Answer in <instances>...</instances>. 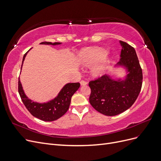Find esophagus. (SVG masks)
Here are the masks:
<instances>
[{
  "label": "esophagus",
  "mask_w": 161,
  "mask_h": 161,
  "mask_svg": "<svg viewBox=\"0 0 161 161\" xmlns=\"http://www.w3.org/2000/svg\"><path fill=\"white\" fill-rule=\"evenodd\" d=\"M87 81H84V80H81V81H80V84H81V86H86V85H87Z\"/></svg>",
  "instance_id": "obj_1"
}]
</instances>
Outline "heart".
Returning <instances> with one entry per match:
<instances>
[{
	"instance_id": "1",
	"label": "heart",
	"mask_w": 161,
	"mask_h": 161,
	"mask_svg": "<svg viewBox=\"0 0 161 161\" xmlns=\"http://www.w3.org/2000/svg\"><path fill=\"white\" fill-rule=\"evenodd\" d=\"M107 53V50L100 47L84 48L79 53L78 62L85 66L93 65L90 69L91 75L98 77L104 74L109 65L111 59Z\"/></svg>"
}]
</instances>
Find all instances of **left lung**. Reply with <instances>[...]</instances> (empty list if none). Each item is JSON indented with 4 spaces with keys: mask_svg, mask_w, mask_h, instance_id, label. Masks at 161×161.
Returning a JSON list of instances; mask_svg holds the SVG:
<instances>
[{
    "mask_svg": "<svg viewBox=\"0 0 161 161\" xmlns=\"http://www.w3.org/2000/svg\"><path fill=\"white\" fill-rule=\"evenodd\" d=\"M120 60L115 68L125 71L123 77L114 79L109 75L91 81L90 103L93 108L107 116H115L127 110L135 103L141 92L142 69L134 47L123 41Z\"/></svg>",
    "mask_w": 161,
    "mask_h": 161,
    "instance_id": "obj_1",
    "label": "left lung"
}]
</instances>
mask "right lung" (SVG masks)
<instances>
[{"mask_svg": "<svg viewBox=\"0 0 161 161\" xmlns=\"http://www.w3.org/2000/svg\"><path fill=\"white\" fill-rule=\"evenodd\" d=\"M61 44V42L52 43L47 42H43L40 43V44L52 46ZM30 50H31V48ZM30 50L23 56L21 69L26 56ZM80 86V83H68L62 87L55 98L46 103H38L34 102L26 96L22 88L20 77L19 78V93L23 103L34 117L44 121H55L63 116L69 109L71 97L78 90Z\"/></svg>", "mask_w": 161, "mask_h": 161, "instance_id": "1", "label": "right lung"}]
</instances>
